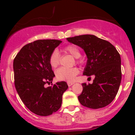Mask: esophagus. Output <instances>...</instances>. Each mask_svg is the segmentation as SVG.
Segmentation results:
<instances>
[{
  "instance_id": "1",
  "label": "esophagus",
  "mask_w": 135,
  "mask_h": 135,
  "mask_svg": "<svg viewBox=\"0 0 135 135\" xmlns=\"http://www.w3.org/2000/svg\"><path fill=\"white\" fill-rule=\"evenodd\" d=\"M67 84H68V85L70 87V86H71V85H73V84H74V82H67Z\"/></svg>"
}]
</instances>
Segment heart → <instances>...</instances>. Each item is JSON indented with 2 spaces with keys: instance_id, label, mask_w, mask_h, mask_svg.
<instances>
[{
  "instance_id": "heart-1",
  "label": "heart",
  "mask_w": 135,
  "mask_h": 135,
  "mask_svg": "<svg viewBox=\"0 0 135 135\" xmlns=\"http://www.w3.org/2000/svg\"><path fill=\"white\" fill-rule=\"evenodd\" d=\"M64 51L68 53L73 55L74 57L79 58L81 56L80 50L78 47L75 45L70 44L68 45L64 48ZM78 62H80L79 60H77ZM60 62V55L57 50H54L52 51L49 57V63L50 66L52 68H56L59 65ZM79 73V69L76 67L70 68L67 69L65 67H61L56 70L55 72V75L56 78L59 80L66 81H73L76 76L78 75Z\"/></svg>"
}]
</instances>
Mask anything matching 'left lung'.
<instances>
[{"mask_svg": "<svg viewBox=\"0 0 135 135\" xmlns=\"http://www.w3.org/2000/svg\"><path fill=\"white\" fill-rule=\"evenodd\" d=\"M70 43L83 49L88 57L83 74L95 76L93 84H82L78 97L81 105L93 109L105 107L112 102L122 80L120 55L115 47L95 35H84L67 38Z\"/></svg>", "mask_w": 135, "mask_h": 135, "instance_id": "obj_1", "label": "left lung"}]
</instances>
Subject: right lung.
<instances>
[{
  "label": "right lung",
  "instance_id": "right-lung-1",
  "mask_svg": "<svg viewBox=\"0 0 135 135\" xmlns=\"http://www.w3.org/2000/svg\"><path fill=\"white\" fill-rule=\"evenodd\" d=\"M62 42L38 40L27 44L13 60L14 84L24 104L36 115L47 116L59 109L62 96L68 89L65 81L46 88L55 76L49 63L50 54Z\"/></svg>",
  "mask_w": 135,
  "mask_h": 135
}]
</instances>
